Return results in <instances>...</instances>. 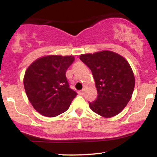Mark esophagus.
I'll list each match as a JSON object with an SVG mask.
<instances>
[{"instance_id":"34e87169","label":"esophagus","mask_w":157,"mask_h":157,"mask_svg":"<svg viewBox=\"0 0 157 157\" xmlns=\"http://www.w3.org/2000/svg\"><path fill=\"white\" fill-rule=\"evenodd\" d=\"M78 94L80 95H84V90H81V91H79Z\"/></svg>"}]
</instances>
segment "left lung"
<instances>
[{"instance_id": "obj_1", "label": "left lung", "mask_w": 157, "mask_h": 157, "mask_svg": "<svg viewBox=\"0 0 157 157\" xmlns=\"http://www.w3.org/2000/svg\"><path fill=\"white\" fill-rule=\"evenodd\" d=\"M80 59L91 69L97 90V99L89 102L93 111L111 117L123 110L134 89V75L128 61L111 51L80 55Z\"/></svg>"}]
</instances>
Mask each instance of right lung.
I'll list each match as a JSON object with an SVG mask.
<instances>
[{
	"label": "right lung",
	"instance_id": "obj_1",
	"mask_svg": "<svg viewBox=\"0 0 157 157\" xmlns=\"http://www.w3.org/2000/svg\"><path fill=\"white\" fill-rule=\"evenodd\" d=\"M74 60L73 56H46L27 68L23 80L25 91L34 109L40 114L53 117L65 112L77 96L66 76Z\"/></svg>",
	"mask_w": 157,
	"mask_h": 157
}]
</instances>
